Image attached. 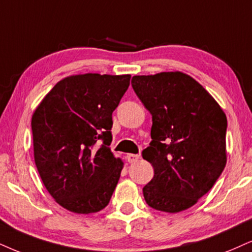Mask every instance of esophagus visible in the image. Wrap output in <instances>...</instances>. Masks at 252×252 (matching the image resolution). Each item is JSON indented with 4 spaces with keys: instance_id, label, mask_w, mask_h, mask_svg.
Listing matches in <instances>:
<instances>
[{
    "instance_id": "esophagus-1",
    "label": "esophagus",
    "mask_w": 252,
    "mask_h": 252,
    "mask_svg": "<svg viewBox=\"0 0 252 252\" xmlns=\"http://www.w3.org/2000/svg\"><path fill=\"white\" fill-rule=\"evenodd\" d=\"M126 160L129 161V163H136V161L139 159V155L128 154V155H126Z\"/></svg>"
}]
</instances>
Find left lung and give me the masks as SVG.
<instances>
[{
	"label": "left lung",
	"instance_id": "1",
	"mask_svg": "<svg viewBox=\"0 0 252 252\" xmlns=\"http://www.w3.org/2000/svg\"><path fill=\"white\" fill-rule=\"evenodd\" d=\"M133 91L152 115L142 156L155 176L143 189L151 208L178 213L214 186L227 163V117L199 82L181 72L132 76Z\"/></svg>",
	"mask_w": 252,
	"mask_h": 252
}]
</instances>
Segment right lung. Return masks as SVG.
<instances>
[{
  "label": "right lung",
  "instance_id": "right-lung-1",
  "mask_svg": "<svg viewBox=\"0 0 252 252\" xmlns=\"http://www.w3.org/2000/svg\"><path fill=\"white\" fill-rule=\"evenodd\" d=\"M130 78L97 73L68 76L34 110V163L49 193L69 212L96 213L110 201L123 168L109 149L111 115Z\"/></svg>",
  "mask_w": 252,
  "mask_h": 252
}]
</instances>
